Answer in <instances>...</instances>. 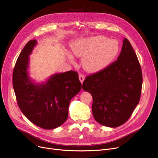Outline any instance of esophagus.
Segmentation results:
<instances>
[{
    "mask_svg": "<svg viewBox=\"0 0 158 158\" xmlns=\"http://www.w3.org/2000/svg\"><path fill=\"white\" fill-rule=\"evenodd\" d=\"M79 80L81 81V83H82L83 82L85 79V75L84 74H82V73H80L79 75Z\"/></svg>",
    "mask_w": 158,
    "mask_h": 158,
    "instance_id": "1",
    "label": "esophagus"
}]
</instances>
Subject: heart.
<instances>
[{
	"mask_svg": "<svg viewBox=\"0 0 158 158\" xmlns=\"http://www.w3.org/2000/svg\"><path fill=\"white\" fill-rule=\"evenodd\" d=\"M72 52L82 58L84 69L89 72L101 71L111 64L118 56L120 45L118 41L104 36H95L78 40L71 45ZM73 61V57L67 54Z\"/></svg>",
	"mask_w": 158,
	"mask_h": 158,
	"instance_id": "b5f03b06",
	"label": "heart"
}]
</instances>
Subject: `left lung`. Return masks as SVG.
Listing matches in <instances>:
<instances>
[{
  "label": "left lung",
  "mask_w": 158,
  "mask_h": 158,
  "mask_svg": "<svg viewBox=\"0 0 158 158\" xmlns=\"http://www.w3.org/2000/svg\"><path fill=\"white\" fill-rule=\"evenodd\" d=\"M142 82L138 59L125 38L117 60L87 76L82 86L93 97L92 108L95 120L110 127L126 122L139 103Z\"/></svg>",
  "instance_id": "obj_1"
}]
</instances>
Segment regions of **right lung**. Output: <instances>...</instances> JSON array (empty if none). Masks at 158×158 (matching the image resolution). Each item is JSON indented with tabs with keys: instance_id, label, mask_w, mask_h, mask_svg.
I'll return each instance as SVG.
<instances>
[{
	"instance_id": "obj_1",
	"label": "right lung",
	"mask_w": 158,
	"mask_h": 158,
	"mask_svg": "<svg viewBox=\"0 0 158 158\" xmlns=\"http://www.w3.org/2000/svg\"><path fill=\"white\" fill-rule=\"evenodd\" d=\"M37 44L30 40L25 45L15 65L13 86L22 113L36 126L52 129L66 120L71 99L81 89L77 72L56 73L43 83H35L29 77V56Z\"/></svg>"
}]
</instances>
